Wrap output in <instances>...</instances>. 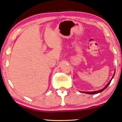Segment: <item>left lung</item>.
<instances>
[{
	"instance_id": "8db88e82",
	"label": "left lung",
	"mask_w": 122,
	"mask_h": 122,
	"mask_svg": "<svg viewBox=\"0 0 122 122\" xmlns=\"http://www.w3.org/2000/svg\"><path fill=\"white\" fill-rule=\"evenodd\" d=\"M114 75H115V73H114V75H113V76H112V78H111V80L110 81H109V82H108L107 84L106 85V86H105V87L103 88V89H101V90H98V91H95V92H82V93H86V94H98V93H101V92H103V91L105 90V89H106L107 87H108V85H109V84L110 83V82H111V80H112V79L113 78H114Z\"/></svg>"
}]
</instances>
